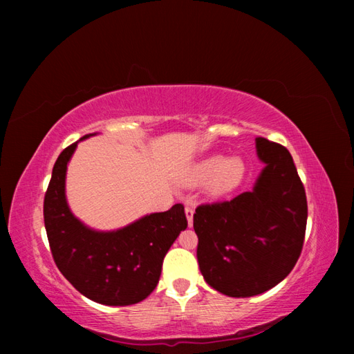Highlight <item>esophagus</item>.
<instances>
[{
    "label": "esophagus",
    "instance_id": "34e87169",
    "mask_svg": "<svg viewBox=\"0 0 354 354\" xmlns=\"http://www.w3.org/2000/svg\"><path fill=\"white\" fill-rule=\"evenodd\" d=\"M193 213H194V208L192 205H187L185 207V217H187V222H189V227L193 225Z\"/></svg>",
    "mask_w": 354,
    "mask_h": 354
}]
</instances>
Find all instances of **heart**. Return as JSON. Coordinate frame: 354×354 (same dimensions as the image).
<instances>
[{"instance_id":"heart-1","label":"heart","mask_w":354,"mask_h":354,"mask_svg":"<svg viewBox=\"0 0 354 354\" xmlns=\"http://www.w3.org/2000/svg\"><path fill=\"white\" fill-rule=\"evenodd\" d=\"M245 176L246 164L240 156L212 155L190 165L184 173L183 184L187 187L207 184L209 198H223L236 192L243 184Z\"/></svg>"}]
</instances>
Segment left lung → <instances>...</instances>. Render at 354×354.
I'll use <instances>...</instances> for the list:
<instances>
[{"label":"left lung","mask_w":354,"mask_h":354,"mask_svg":"<svg viewBox=\"0 0 354 354\" xmlns=\"http://www.w3.org/2000/svg\"><path fill=\"white\" fill-rule=\"evenodd\" d=\"M265 164L251 192L193 216L198 263L217 292L248 298L281 283L301 254L307 223L306 192L289 150L255 138Z\"/></svg>","instance_id":"left-lung-1"}]
</instances>
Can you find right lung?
I'll return each instance as SVG.
<instances>
[{"label":"right lung","instance_id":"add662e5","mask_svg":"<svg viewBox=\"0 0 354 354\" xmlns=\"http://www.w3.org/2000/svg\"><path fill=\"white\" fill-rule=\"evenodd\" d=\"M59 155L44 199V222L53 259L82 295L104 306H131L147 298L160 281L162 260L187 228L184 207L150 213L126 227L100 231L74 216L66 201V169L77 145Z\"/></svg>","mask_w":354,"mask_h":354}]
</instances>
